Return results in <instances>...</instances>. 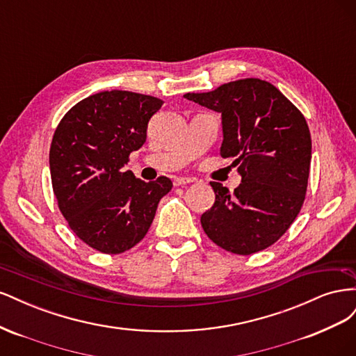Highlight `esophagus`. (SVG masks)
<instances>
[{
  "label": "esophagus",
  "instance_id": "34e87169",
  "mask_svg": "<svg viewBox=\"0 0 356 356\" xmlns=\"http://www.w3.org/2000/svg\"><path fill=\"white\" fill-rule=\"evenodd\" d=\"M193 179L191 178H184V177H178L174 179V186L175 187H182V186H187V184H191Z\"/></svg>",
  "mask_w": 356,
  "mask_h": 356
}]
</instances>
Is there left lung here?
<instances>
[{
	"label": "left lung",
	"mask_w": 356,
	"mask_h": 356,
	"mask_svg": "<svg viewBox=\"0 0 356 356\" xmlns=\"http://www.w3.org/2000/svg\"><path fill=\"white\" fill-rule=\"evenodd\" d=\"M184 98L222 114L221 157H233L242 182L230 195L211 182L213 207L202 213L208 238L222 250L251 255L285 234L303 207L312 159L305 115L260 79L225 83Z\"/></svg>",
	"instance_id": "left-lung-1"
}]
</instances>
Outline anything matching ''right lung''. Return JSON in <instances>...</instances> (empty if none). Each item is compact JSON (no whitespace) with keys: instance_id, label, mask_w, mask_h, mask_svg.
Segmentation results:
<instances>
[{"instance_id":"add662e5","label":"right lung","mask_w":356,"mask_h":356,"mask_svg":"<svg viewBox=\"0 0 356 356\" xmlns=\"http://www.w3.org/2000/svg\"><path fill=\"white\" fill-rule=\"evenodd\" d=\"M161 105L148 95L99 92L75 104L53 135L49 163L59 211L75 236L102 254L141 242L172 190L166 177L145 182L124 168Z\"/></svg>"}]
</instances>
